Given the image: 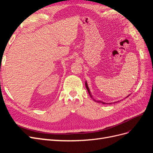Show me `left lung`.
<instances>
[{
    "instance_id": "8db88e82",
    "label": "left lung",
    "mask_w": 153,
    "mask_h": 153,
    "mask_svg": "<svg viewBox=\"0 0 153 153\" xmlns=\"http://www.w3.org/2000/svg\"><path fill=\"white\" fill-rule=\"evenodd\" d=\"M85 87H86V89H87V91H88V92H89V95H90V96L91 97V98L93 99V100L94 101H96V102H98V103H102L103 104H112L111 103H105V102H103V101H100V100H94L93 98H92V94H91V91H90V89H89V87H88V85H87V82L85 81ZM129 95H128V96H127L126 98H127V97H128ZM117 102H118V101H117ZM117 102H115V103H117ZM114 103H115V102Z\"/></svg>"
}]
</instances>
